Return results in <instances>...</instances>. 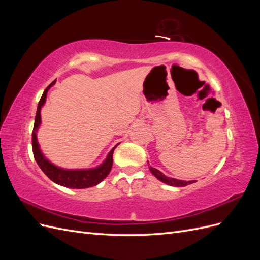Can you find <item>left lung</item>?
Masks as SVG:
<instances>
[{
  "label": "left lung",
  "mask_w": 260,
  "mask_h": 260,
  "mask_svg": "<svg viewBox=\"0 0 260 260\" xmlns=\"http://www.w3.org/2000/svg\"><path fill=\"white\" fill-rule=\"evenodd\" d=\"M149 170H151L152 174L158 179L159 181H161V182L166 183L168 185H171V186H177V187H180V186H185L187 184H191V183H194L195 181H183V180H178V179H175V178H170V177H166L165 176L162 172H160L158 169L156 168H153L149 166L148 167Z\"/></svg>",
  "instance_id": "8db88e82"
}]
</instances>
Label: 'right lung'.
<instances>
[{
  "label": "right lung",
  "instance_id": "1",
  "mask_svg": "<svg viewBox=\"0 0 260 260\" xmlns=\"http://www.w3.org/2000/svg\"><path fill=\"white\" fill-rule=\"evenodd\" d=\"M54 83L55 81H53L48 88L45 89V91L43 92L41 96V100L38 104L34 131H32V151H34L35 159L44 174L48 176L53 182L57 183L59 185L69 187V188H86V187L98 185L108 176L109 172H111V169L113 166V154H114L115 148L119 145V143L112 148V151L108 153L105 160L102 162L100 166L95 168H89V169L60 168L56 166V165L52 164L49 159H46L45 156L43 155L42 151L40 149V145H39L38 139H37V132L41 124V108L46 101L48 91L50 90L52 85H54Z\"/></svg>",
  "mask_w": 260,
  "mask_h": 260
}]
</instances>
